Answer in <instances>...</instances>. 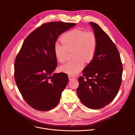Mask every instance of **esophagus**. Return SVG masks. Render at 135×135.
Listing matches in <instances>:
<instances>
[{
	"label": "esophagus",
	"mask_w": 135,
	"mask_h": 135,
	"mask_svg": "<svg viewBox=\"0 0 135 135\" xmlns=\"http://www.w3.org/2000/svg\"><path fill=\"white\" fill-rule=\"evenodd\" d=\"M68 78H69V80H74L75 79V77L73 76V75H68Z\"/></svg>",
	"instance_id": "obj_1"
}]
</instances>
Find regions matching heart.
<instances>
[{"instance_id": "1", "label": "heart", "mask_w": 135, "mask_h": 135, "mask_svg": "<svg viewBox=\"0 0 135 135\" xmlns=\"http://www.w3.org/2000/svg\"><path fill=\"white\" fill-rule=\"evenodd\" d=\"M62 42L57 41L54 45V53L60 62L67 60V51L74 50V60L69 61L60 67L62 72L70 75L79 74L84 67L85 62H90L94 58L97 39L94 33L75 28L64 34L61 38Z\"/></svg>"}]
</instances>
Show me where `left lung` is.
Wrapping results in <instances>:
<instances>
[{
  "mask_svg": "<svg viewBox=\"0 0 135 135\" xmlns=\"http://www.w3.org/2000/svg\"><path fill=\"white\" fill-rule=\"evenodd\" d=\"M97 39L93 59L83 70L78 78L77 95L86 107L101 109L117 96L122 84L123 66L115 45L102 28L90 22Z\"/></svg>",
  "mask_w": 135,
  "mask_h": 135,
  "instance_id": "obj_1",
  "label": "left lung"
}]
</instances>
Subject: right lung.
I'll return each instance as SVG.
<instances>
[{
  "label": "right lung",
  "mask_w": 135,
  "mask_h": 135,
  "mask_svg": "<svg viewBox=\"0 0 135 135\" xmlns=\"http://www.w3.org/2000/svg\"><path fill=\"white\" fill-rule=\"evenodd\" d=\"M76 25L46 23L26 38L15 62V79L25 101L40 111L55 108L68 82L65 73H54L57 66L54 45L62 33Z\"/></svg>",
  "instance_id": "obj_1"
}]
</instances>
